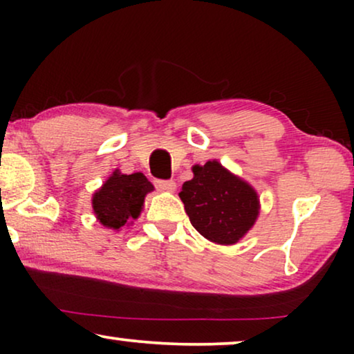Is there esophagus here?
<instances>
[{
  "instance_id": "34e87169",
  "label": "esophagus",
  "mask_w": 354,
  "mask_h": 354,
  "mask_svg": "<svg viewBox=\"0 0 354 354\" xmlns=\"http://www.w3.org/2000/svg\"><path fill=\"white\" fill-rule=\"evenodd\" d=\"M154 185H156V188H159L161 192H174L177 187L174 180H161V178L154 180Z\"/></svg>"
}]
</instances>
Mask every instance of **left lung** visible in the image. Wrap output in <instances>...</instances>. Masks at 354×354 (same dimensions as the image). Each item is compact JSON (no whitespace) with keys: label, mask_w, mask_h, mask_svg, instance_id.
Masks as SVG:
<instances>
[{"label":"left lung","mask_w":354,"mask_h":354,"mask_svg":"<svg viewBox=\"0 0 354 354\" xmlns=\"http://www.w3.org/2000/svg\"><path fill=\"white\" fill-rule=\"evenodd\" d=\"M195 177L178 193L192 225L219 245L239 241L258 217V195L217 161L193 167Z\"/></svg>","instance_id":"1"}]
</instances>
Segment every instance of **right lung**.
Returning a JSON list of instances; mask_svg holds the SVG:
<instances>
[{
  "label": "right lung",
  "mask_w": 354,
  "mask_h": 354,
  "mask_svg": "<svg viewBox=\"0 0 354 354\" xmlns=\"http://www.w3.org/2000/svg\"><path fill=\"white\" fill-rule=\"evenodd\" d=\"M151 190V182L142 172L125 176L115 171L95 193L93 211L101 224L118 230L127 219H137L145 195Z\"/></svg>",
  "instance_id": "obj_1"
}]
</instances>
